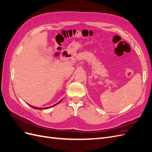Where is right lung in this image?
<instances>
[{
    "label": "right lung",
    "mask_w": 152,
    "mask_h": 152,
    "mask_svg": "<svg viewBox=\"0 0 152 152\" xmlns=\"http://www.w3.org/2000/svg\"><path fill=\"white\" fill-rule=\"evenodd\" d=\"M62 100V99H61ZM61 100L60 101V102H59L58 103H56V104H54V105H53V107H54V106H55V105H56V104H58V103H60L61 102ZM30 105V104H29ZM30 107H32V108H35V109H37V110H42L43 109V108H38V107H34V106H31V105H30ZM50 107H46V108H44V109H47V108H49Z\"/></svg>",
    "instance_id": "obj_1"
}]
</instances>
